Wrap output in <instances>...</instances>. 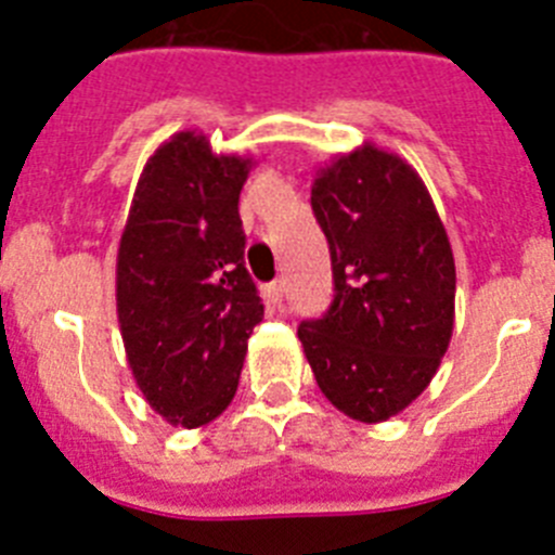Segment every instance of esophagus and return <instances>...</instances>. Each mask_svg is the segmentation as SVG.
I'll return each mask as SVG.
<instances>
[{"label":"esophagus","instance_id":"obj_1","mask_svg":"<svg viewBox=\"0 0 555 555\" xmlns=\"http://www.w3.org/2000/svg\"><path fill=\"white\" fill-rule=\"evenodd\" d=\"M283 292H286V288H283V281H274V283H269L267 288H263V294H267V302L272 308H281L283 306Z\"/></svg>","mask_w":555,"mask_h":555}]
</instances>
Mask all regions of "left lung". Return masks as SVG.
<instances>
[{
	"instance_id": "1",
	"label": "left lung",
	"mask_w": 555,
	"mask_h": 555,
	"mask_svg": "<svg viewBox=\"0 0 555 555\" xmlns=\"http://www.w3.org/2000/svg\"><path fill=\"white\" fill-rule=\"evenodd\" d=\"M311 208L336 294L297 327L302 352L341 414L386 423L428 389L453 336L448 230L414 166L370 141L317 169Z\"/></svg>"
}]
</instances>
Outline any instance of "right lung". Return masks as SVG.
I'll list each match as a JSON object with an SVG mask.
<instances>
[{"instance_id": "obj_1", "label": "right lung", "mask_w": 555, "mask_h": 555, "mask_svg": "<svg viewBox=\"0 0 555 555\" xmlns=\"http://www.w3.org/2000/svg\"><path fill=\"white\" fill-rule=\"evenodd\" d=\"M253 166L214 152L203 132H175L146 160L121 230L116 313L127 364L175 428H203L228 409L263 320L238 217Z\"/></svg>"}]
</instances>
